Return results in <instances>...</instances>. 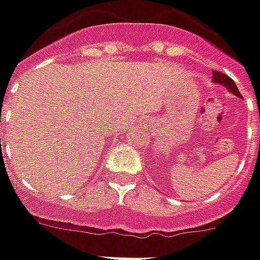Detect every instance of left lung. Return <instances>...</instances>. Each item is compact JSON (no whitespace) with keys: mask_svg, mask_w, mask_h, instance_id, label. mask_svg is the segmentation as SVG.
Here are the masks:
<instances>
[{"mask_svg":"<svg viewBox=\"0 0 260 260\" xmlns=\"http://www.w3.org/2000/svg\"><path fill=\"white\" fill-rule=\"evenodd\" d=\"M213 83H217V85L224 86V87H228L232 93L236 94V96H239V98H242V94H240V92H239L236 83H235V82H233L228 75H224V73H220V72H217V70H214V72H213Z\"/></svg>","mask_w":260,"mask_h":260,"instance_id":"1","label":"left lung"}]
</instances>
